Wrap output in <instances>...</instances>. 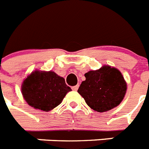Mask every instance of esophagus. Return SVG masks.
Returning a JSON list of instances; mask_svg holds the SVG:
<instances>
[{"instance_id": "esophagus-1", "label": "esophagus", "mask_w": 149, "mask_h": 149, "mask_svg": "<svg viewBox=\"0 0 149 149\" xmlns=\"http://www.w3.org/2000/svg\"><path fill=\"white\" fill-rule=\"evenodd\" d=\"M78 88H79V85L77 84V85L74 86V87H72V90H73V91H77Z\"/></svg>"}]
</instances>
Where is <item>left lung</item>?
<instances>
[{"label":"left lung","instance_id":"1","mask_svg":"<svg viewBox=\"0 0 149 149\" xmlns=\"http://www.w3.org/2000/svg\"><path fill=\"white\" fill-rule=\"evenodd\" d=\"M77 92L86 104L99 113L109 111L123 101L127 84L120 71L110 65L85 73Z\"/></svg>","mask_w":149,"mask_h":149}]
</instances>
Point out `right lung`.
<instances>
[{
  "mask_svg": "<svg viewBox=\"0 0 149 149\" xmlns=\"http://www.w3.org/2000/svg\"><path fill=\"white\" fill-rule=\"evenodd\" d=\"M71 91L65 78L52 71L35 70L21 84V93L26 102L34 109L45 112L59 105Z\"/></svg>",
  "mask_w": 149,
  "mask_h": 149,
  "instance_id": "add662e5",
  "label": "right lung"
}]
</instances>
